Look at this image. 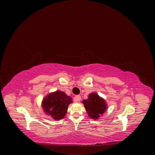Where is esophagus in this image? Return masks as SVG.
<instances>
[{
	"label": "esophagus",
	"mask_w": 155,
	"mask_h": 155,
	"mask_svg": "<svg viewBox=\"0 0 155 155\" xmlns=\"http://www.w3.org/2000/svg\"><path fill=\"white\" fill-rule=\"evenodd\" d=\"M81 100V96L80 95H77L74 97V101L76 102H79Z\"/></svg>",
	"instance_id": "obj_1"
}]
</instances>
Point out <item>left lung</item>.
<instances>
[{
	"mask_svg": "<svg viewBox=\"0 0 155 155\" xmlns=\"http://www.w3.org/2000/svg\"><path fill=\"white\" fill-rule=\"evenodd\" d=\"M82 103L85 108L88 116L91 119L96 120L103 116L108 108L105 100L96 92L91 93L87 99L83 100Z\"/></svg>",
	"mask_w": 155,
	"mask_h": 155,
	"instance_id": "8db88e82",
	"label": "left lung"
}]
</instances>
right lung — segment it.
<instances>
[{
	"instance_id": "right-lung-1",
	"label": "right lung",
	"mask_w": 155,
	"mask_h": 155,
	"mask_svg": "<svg viewBox=\"0 0 155 155\" xmlns=\"http://www.w3.org/2000/svg\"><path fill=\"white\" fill-rule=\"evenodd\" d=\"M72 103V97L63 91H56L46 95L41 102L44 112L54 120H62L66 116L69 104Z\"/></svg>"
}]
</instances>
